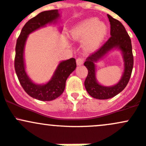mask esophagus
<instances>
[{"label":"esophagus","instance_id":"esophagus-1","mask_svg":"<svg viewBox=\"0 0 146 146\" xmlns=\"http://www.w3.org/2000/svg\"><path fill=\"white\" fill-rule=\"evenodd\" d=\"M84 63V58H81V57H80V58H78L77 59H76V64H77L78 66H80V65H82Z\"/></svg>","mask_w":146,"mask_h":146}]
</instances>
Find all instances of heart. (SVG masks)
<instances>
[{
  "label": "heart",
  "instance_id": "obj_1",
  "mask_svg": "<svg viewBox=\"0 0 146 146\" xmlns=\"http://www.w3.org/2000/svg\"><path fill=\"white\" fill-rule=\"evenodd\" d=\"M107 34V27L96 17L88 18L75 25L70 30L72 39H83L82 45L88 51L98 48L104 41Z\"/></svg>",
  "mask_w": 146,
  "mask_h": 146
}]
</instances>
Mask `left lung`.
I'll return each mask as SVG.
<instances>
[{
  "mask_svg": "<svg viewBox=\"0 0 146 146\" xmlns=\"http://www.w3.org/2000/svg\"><path fill=\"white\" fill-rule=\"evenodd\" d=\"M110 23V39L98 51L87 58L84 63L88 73L85 80V87L88 94L98 100H107L120 93L127 85L131 76L133 66V56L130 36L123 25L116 19L107 15ZM118 48L122 51L125 62V71L118 84L113 86H104L96 81L95 63L101 59L109 51Z\"/></svg>",
  "mask_w": 146,
  "mask_h": 146,
  "instance_id": "8db88e82",
  "label": "left lung"
}]
</instances>
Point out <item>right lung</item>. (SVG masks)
I'll return each instance as SVG.
<instances>
[{
    "mask_svg": "<svg viewBox=\"0 0 146 146\" xmlns=\"http://www.w3.org/2000/svg\"><path fill=\"white\" fill-rule=\"evenodd\" d=\"M59 16L58 10H47L39 13L25 25L16 43L15 70L20 85L29 96L41 101L54 100L63 93L68 77L76 68V59L71 58L61 61L56 69L51 80L46 84L39 85L32 82L25 71V46L29 34L40 27H44L48 23H55Z\"/></svg>",
    "mask_w": 146,
    "mask_h": 146,
    "instance_id": "right-lung-1",
    "label": "right lung"
}]
</instances>
